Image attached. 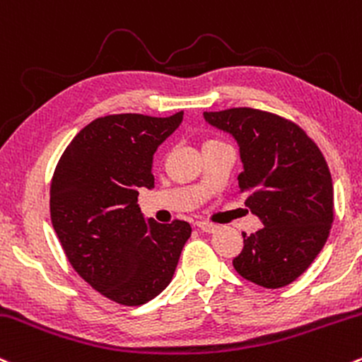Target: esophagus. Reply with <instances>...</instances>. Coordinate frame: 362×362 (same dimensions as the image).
I'll use <instances>...</instances> for the list:
<instances>
[{"label": "esophagus", "mask_w": 362, "mask_h": 362, "mask_svg": "<svg viewBox=\"0 0 362 362\" xmlns=\"http://www.w3.org/2000/svg\"><path fill=\"white\" fill-rule=\"evenodd\" d=\"M196 226L199 230H202V232H206V233H213L214 230H216V225H213V223H209V221H196Z\"/></svg>", "instance_id": "esophagus-1"}]
</instances>
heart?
<instances>
[{
    "instance_id": "obj_1",
    "label": "heart",
    "mask_w": 362,
    "mask_h": 362,
    "mask_svg": "<svg viewBox=\"0 0 362 362\" xmlns=\"http://www.w3.org/2000/svg\"><path fill=\"white\" fill-rule=\"evenodd\" d=\"M209 142H216V141H206V142H204V144H209Z\"/></svg>"
}]
</instances>
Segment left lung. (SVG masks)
Here are the masks:
<instances>
[{
    "label": "left lung",
    "instance_id": "8db88e82",
    "mask_svg": "<svg viewBox=\"0 0 362 362\" xmlns=\"http://www.w3.org/2000/svg\"><path fill=\"white\" fill-rule=\"evenodd\" d=\"M239 144L245 206L263 228L244 237L233 259L240 276L266 288L299 278L323 249L333 223V184L313 139L291 120L252 108L204 111Z\"/></svg>",
    "mask_w": 362,
    "mask_h": 362
}]
</instances>
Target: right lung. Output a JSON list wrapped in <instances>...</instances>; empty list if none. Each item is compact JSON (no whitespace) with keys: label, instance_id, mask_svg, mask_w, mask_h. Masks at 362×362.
I'll use <instances>...</instances> for the list:
<instances>
[{"label":"right lung","instance_id":"1","mask_svg":"<svg viewBox=\"0 0 362 362\" xmlns=\"http://www.w3.org/2000/svg\"><path fill=\"white\" fill-rule=\"evenodd\" d=\"M184 118L108 115L86 125L59 158L49 190L51 223L70 264L123 305L154 299L172 281L190 225L146 220L139 190L154 187L153 156Z\"/></svg>","mask_w":362,"mask_h":362}]
</instances>
